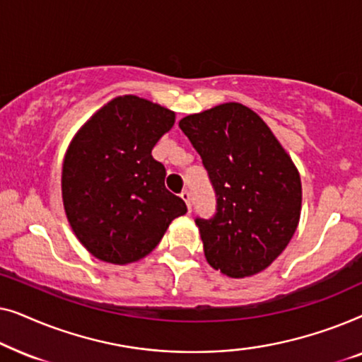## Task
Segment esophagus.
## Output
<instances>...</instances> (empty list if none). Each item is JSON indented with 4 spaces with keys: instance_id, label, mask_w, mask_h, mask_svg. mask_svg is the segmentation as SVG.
I'll return each mask as SVG.
<instances>
[{
    "instance_id": "obj_1",
    "label": "esophagus",
    "mask_w": 362,
    "mask_h": 362,
    "mask_svg": "<svg viewBox=\"0 0 362 362\" xmlns=\"http://www.w3.org/2000/svg\"><path fill=\"white\" fill-rule=\"evenodd\" d=\"M181 197H182V201L186 202V206H187V211L191 212V192L187 191V189H185L181 192Z\"/></svg>"
}]
</instances>
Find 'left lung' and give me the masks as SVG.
<instances>
[{
  "label": "left lung",
  "instance_id": "1",
  "mask_svg": "<svg viewBox=\"0 0 362 362\" xmlns=\"http://www.w3.org/2000/svg\"><path fill=\"white\" fill-rule=\"evenodd\" d=\"M216 191V214L197 217L206 260L230 279L265 270L288 245L301 212L300 173L267 123L229 102L180 122Z\"/></svg>",
  "mask_w": 362,
  "mask_h": 362
}]
</instances>
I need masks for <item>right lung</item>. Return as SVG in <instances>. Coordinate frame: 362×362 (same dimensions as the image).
<instances>
[{"label": "right lung", "instance_id": "1", "mask_svg": "<svg viewBox=\"0 0 362 362\" xmlns=\"http://www.w3.org/2000/svg\"><path fill=\"white\" fill-rule=\"evenodd\" d=\"M175 112L136 95L113 98L72 138L62 165L69 224L93 257L125 265L160 244L187 207L165 187L153 146L175 125Z\"/></svg>", "mask_w": 362, "mask_h": 362}]
</instances>
